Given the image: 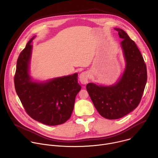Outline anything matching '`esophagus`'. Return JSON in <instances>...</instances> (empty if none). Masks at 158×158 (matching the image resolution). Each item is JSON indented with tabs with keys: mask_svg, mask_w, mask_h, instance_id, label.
I'll list each match as a JSON object with an SVG mask.
<instances>
[{
	"mask_svg": "<svg viewBox=\"0 0 158 158\" xmlns=\"http://www.w3.org/2000/svg\"><path fill=\"white\" fill-rule=\"evenodd\" d=\"M88 73L86 72L82 73L79 76V81L82 84H85L88 82Z\"/></svg>",
	"mask_w": 158,
	"mask_h": 158,
	"instance_id": "obj_1",
	"label": "esophagus"
}]
</instances>
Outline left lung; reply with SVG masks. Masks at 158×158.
Listing matches in <instances>:
<instances>
[{"mask_svg":"<svg viewBox=\"0 0 158 158\" xmlns=\"http://www.w3.org/2000/svg\"><path fill=\"white\" fill-rule=\"evenodd\" d=\"M123 39L126 65L119 81L110 86L89 83L87 91L101 116L108 119L124 117L139 105L147 82V69L136 43L123 29L115 28Z\"/></svg>","mask_w":158,"mask_h":158,"instance_id":"obj_1","label":"left lung"}]
</instances>
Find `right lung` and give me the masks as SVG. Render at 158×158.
<instances>
[{"mask_svg":"<svg viewBox=\"0 0 158 158\" xmlns=\"http://www.w3.org/2000/svg\"><path fill=\"white\" fill-rule=\"evenodd\" d=\"M33 37L20 53L14 76L15 91L27 114L48 126L64 123L72 114L76 96L81 89L77 74L55 78L45 82L32 81L29 67Z\"/></svg>","mask_w":158,"mask_h":158,"instance_id":"1","label":"right lung"}]
</instances>
